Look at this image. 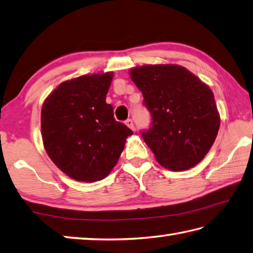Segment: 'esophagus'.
<instances>
[{
  "instance_id": "34e87169",
  "label": "esophagus",
  "mask_w": 253,
  "mask_h": 253,
  "mask_svg": "<svg viewBox=\"0 0 253 253\" xmlns=\"http://www.w3.org/2000/svg\"><path fill=\"white\" fill-rule=\"evenodd\" d=\"M126 126H127V127H130L131 130H134V124H133V121H132V120H126Z\"/></svg>"
}]
</instances>
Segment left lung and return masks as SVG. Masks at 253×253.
Returning a JSON list of instances; mask_svg holds the SVG:
<instances>
[{
  "instance_id": "obj_1",
  "label": "left lung",
  "mask_w": 253,
  "mask_h": 253,
  "mask_svg": "<svg viewBox=\"0 0 253 253\" xmlns=\"http://www.w3.org/2000/svg\"><path fill=\"white\" fill-rule=\"evenodd\" d=\"M152 114L142 134L166 169L184 171L201 162L214 143L220 114L211 88L178 64H147L129 71Z\"/></svg>"
}]
</instances>
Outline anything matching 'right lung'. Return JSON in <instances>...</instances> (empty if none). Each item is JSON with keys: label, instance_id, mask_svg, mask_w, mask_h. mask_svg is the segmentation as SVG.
<instances>
[{"label": "right lung", "instance_id": "obj_1", "mask_svg": "<svg viewBox=\"0 0 253 253\" xmlns=\"http://www.w3.org/2000/svg\"><path fill=\"white\" fill-rule=\"evenodd\" d=\"M113 72L62 82L43 102L41 134L52 162L71 179L95 182L118 163L132 132L105 102Z\"/></svg>", "mask_w": 253, "mask_h": 253}]
</instances>
